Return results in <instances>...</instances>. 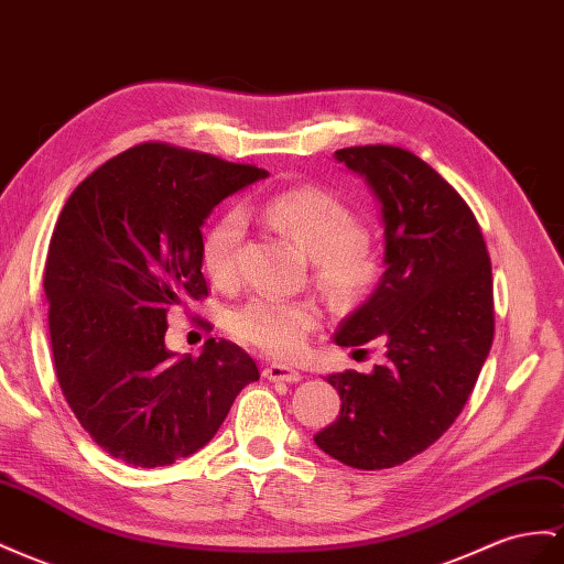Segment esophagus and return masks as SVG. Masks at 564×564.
Segmentation results:
<instances>
[{"instance_id":"esophagus-1","label":"esophagus","mask_w":564,"mask_h":564,"mask_svg":"<svg viewBox=\"0 0 564 564\" xmlns=\"http://www.w3.org/2000/svg\"><path fill=\"white\" fill-rule=\"evenodd\" d=\"M263 377L270 379V382H289V384H296L301 382V372L289 368V365H280V362H272L263 370Z\"/></svg>"}]
</instances>
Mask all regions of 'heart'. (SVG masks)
<instances>
[{
    "instance_id": "heart-1",
    "label": "heart",
    "mask_w": 564,
    "mask_h": 564,
    "mask_svg": "<svg viewBox=\"0 0 564 564\" xmlns=\"http://www.w3.org/2000/svg\"><path fill=\"white\" fill-rule=\"evenodd\" d=\"M263 218L292 237L313 258L315 280L337 301H356L377 282L382 263L370 237L360 232V223L337 196L296 187L272 194L261 206ZM245 213L230 208L208 225L202 239V263L208 278L230 284L237 278L239 247L245 239ZM317 311L306 301H284L275 296H251L232 313L235 337L270 356H292L317 325Z\"/></svg>"
}]
</instances>
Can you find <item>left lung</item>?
Returning a JSON list of instances; mask_svg holds the SVG:
<instances>
[{"instance_id":"obj_1","label":"left lung","mask_w":564,"mask_h":564,"mask_svg":"<svg viewBox=\"0 0 564 564\" xmlns=\"http://www.w3.org/2000/svg\"><path fill=\"white\" fill-rule=\"evenodd\" d=\"M334 159L365 180L384 227V275L334 334L384 344L370 375H329L341 410L317 448L356 469L395 467L460 415L494 341L491 261L463 196L399 147H348Z\"/></svg>"}]
</instances>
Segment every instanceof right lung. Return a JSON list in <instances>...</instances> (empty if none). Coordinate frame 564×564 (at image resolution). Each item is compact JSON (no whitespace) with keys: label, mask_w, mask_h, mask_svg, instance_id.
I'll use <instances>...</instances> for the list:
<instances>
[{"label":"right lung","mask_w":564,"mask_h":564,"mask_svg":"<svg viewBox=\"0 0 564 564\" xmlns=\"http://www.w3.org/2000/svg\"><path fill=\"white\" fill-rule=\"evenodd\" d=\"M268 173L159 142L85 177L56 220L44 268L56 379L83 430L134 467L173 465L216 436L253 358L208 339L165 346L169 313L208 294L202 227Z\"/></svg>","instance_id":"obj_1"}]
</instances>
